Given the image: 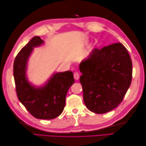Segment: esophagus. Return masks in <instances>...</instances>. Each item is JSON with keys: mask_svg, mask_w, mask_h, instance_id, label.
Returning a JSON list of instances; mask_svg holds the SVG:
<instances>
[{"mask_svg": "<svg viewBox=\"0 0 146 146\" xmlns=\"http://www.w3.org/2000/svg\"><path fill=\"white\" fill-rule=\"evenodd\" d=\"M80 78V74L78 72H75L74 73V78L76 80H78Z\"/></svg>", "mask_w": 146, "mask_h": 146, "instance_id": "1", "label": "esophagus"}]
</instances>
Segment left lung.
I'll list each match as a JSON object with an SVG mask.
<instances>
[{"instance_id":"8db88e82","label":"left lung","mask_w":146,"mask_h":146,"mask_svg":"<svg viewBox=\"0 0 146 146\" xmlns=\"http://www.w3.org/2000/svg\"><path fill=\"white\" fill-rule=\"evenodd\" d=\"M79 68L83 100L88 109L105 113L122 102L132 78L131 58L122 43L94 49Z\"/></svg>"}]
</instances>
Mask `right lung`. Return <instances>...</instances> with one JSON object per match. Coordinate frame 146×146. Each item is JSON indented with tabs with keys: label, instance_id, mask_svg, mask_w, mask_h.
<instances>
[{
	"label": "right lung",
	"instance_id": "obj_1",
	"mask_svg": "<svg viewBox=\"0 0 146 146\" xmlns=\"http://www.w3.org/2000/svg\"><path fill=\"white\" fill-rule=\"evenodd\" d=\"M44 43L39 36L33 38L15 58L14 77L19 100L36 119H52L63 112L68 89L75 80L72 71L54 73L42 87H35L26 77L27 63L34 48Z\"/></svg>",
	"mask_w": 146,
	"mask_h": 146
}]
</instances>
